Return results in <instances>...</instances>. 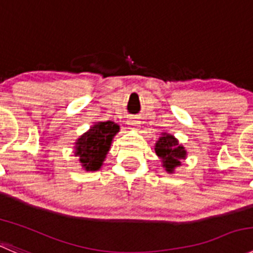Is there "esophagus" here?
<instances>
[{"label":"esophagus","instance_id":"34e87169","mask_svg":"<svg viewBox=\"0 0 253 253\" xmlns=\"http://www.w3.org/2000/svg\"><path fill=\"white\" fill-rule=\"evenodd\" d=\"M126 124H128L129 129H131V130H138L139 124H140V123H139V120L136 119H129V122L126 123Z\"/></svg>","mask_w":253,"mask_h":253}]
</instances>
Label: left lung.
<instances>
[{
	"label": "left lung",
	"mask_w": 253,
	"mask_h": 253,
	"mask_svg": "<svg viewBox=\"0 0 253 253\" xmlns=\"http://www.w3.org/2000/svg\"><path fill=\"white\" fill-rule=\"evenodd\" d=\"M155 153L168 174H174L175 169L181 167V160L187 156L186 149L172 134L167 131H163L155 143Z\"/></svg>",
	"instance_id": "1"
}]
</instances>
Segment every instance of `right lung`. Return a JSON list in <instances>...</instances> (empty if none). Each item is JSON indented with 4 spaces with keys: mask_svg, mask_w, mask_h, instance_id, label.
<instances>
[{
    "mask_svg": "<svg viewBox=\"0 0 253 253\" xmlns=\"http://www.w3.org/2000/svg\"><path fill=\"white\" fill-rule=\"evenodd\" d=\"M119 129V125L110 120L97 122L77 139L74 155L78 158L82 169L85 171L100 170Z\"/></svg>",
    "mask_w": 253,
    "mask_h": 253,
    "instance_id": "obj_1",
    "label": "right lung"
}]
</instances>
